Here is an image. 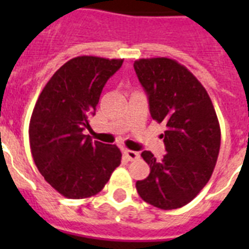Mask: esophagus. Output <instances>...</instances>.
I'll list each match as a JSON object with an SVG mask.
<instances>
[{
    "mask_svg": "<svg viewBox=\"0 0 249 249\" xmlns=\"http://www.w3.org/2000/svg\"><path fill=\"white\" fill-rule=\"evenodd\" d=\"M123 154H124V156L129 160V161H133V160H136L140 158V154H138V152L132 151V150H126V148L123 151Z\"/></svg>",
    "mask_w": 249,
    "mask_h": 249,
    "instance_id": "esophagus-1",
    "label": "esophagus"
}]
</instances>
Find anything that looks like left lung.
<instances>
[{"label": "left lung", "mask_w": 249, "mask_h": 249, "mask_svg": "<svg viewBox=\"0 0 249 249\" xmlns=\"http://www.w3.org/2000/svg\"><path fill=\"white\" fill-rule=\"evenodd\" d=\"M140 83L147 93L151 117L164 123L166 154L160 160L150 151L141 156L150 174L136 189L156 208L177 209L189 204L208 183L217 163L221 129L205 88L174 59L147 58L134 62Z\"/></svg>", "instance_id": "left-lung-1"}]
</instances>
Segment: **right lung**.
I'll return each mask as SVG.
<instances>
[{
    "label": "right lung",
    "mask_w": 249,
    "mask_h": 249,
    "mask_svg": "<svg viewBox=\"0 0 249 249\" xmlns=\"http://www.w3.org/2000/svg\"><path fill=\"white\" fill-rule=\"evenodd\" d=\"M124 59L81 55L64 63L38 95L31 121L29 146L45 181L68 199L97 195L121 163L116 144L91 141L90 128L107 80Z\"/></svg>",
    "instance_id": "add662e5"
}]
</instances>
